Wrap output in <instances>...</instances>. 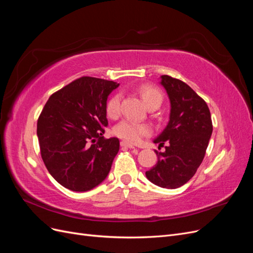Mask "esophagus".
Here are the masks:
<instances>
[{
    "mask_svg": "<svg viewBox=\"0 0 253 253\" xmlns=\"http://www.w3.org/2000/svg\"><path fill=\"white\" fill-rule=\"evenodd\" d=\"M120 145L122 148H128V149H135V147L134 145L132 144V143H129V142H126V141H121L120 142Z\"/></svg>",
    "mask_w": 253,
    "mask_h": 253,
    "instance_id": "1",
    "label": "esophagus"
}]
</instances>
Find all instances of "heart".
<instances>
[{"mask_svg":"<svg viewBox=\"0 0 253 253\" xmlns=\"http://www.w3.org/2000/svg\"><path fill=\"white\" fill-rule=\"evenodd\" d=\"M140 95L142 101L148 108H159L160 104L163 103L164 96L159 88L151 84H142L137 89ZM120 102L121 96L116 93L110 97L106 102V114L111 118H116L120 114ZM114 133L120 138L125 139L131 143H137L141 140L143 136H147L151 133V128L148 125L138 124L133 120L126 119L121 121L114 128Z\"/></svg>","mask_w":253,"mask_h":253,"instance_id":"b5f03b06","label":"heart"}]
</instances>
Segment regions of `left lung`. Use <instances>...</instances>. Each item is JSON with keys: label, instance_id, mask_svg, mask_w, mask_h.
I'll return each instance as SVG.
<instances>
[{"label": "left lung", "instance_id": "left-lung-1", "mask_svg": "<svg viewBox=\"0 0 253 253\" xmlns=\"http://www.w3.org/2000/svg\"><path fill=\"white\" fill-rule=\"evenodd\" d=\"M171 103L170 120L155 143L165 152L155 151L156 165L145 172L156 186L176 189L185 185L203 163L212 134V120L208 105L187 83L170 76H162Z\"/></svg>", "mask_w": 253, "mask_h": 253}]
</instances>
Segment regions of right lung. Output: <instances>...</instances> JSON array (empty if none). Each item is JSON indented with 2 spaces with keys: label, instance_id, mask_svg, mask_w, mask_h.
<instances>
[{
  "label": "right lung",
  "instance_id": "obj_1",
  "mask_svg": "<svg viewBox=\"0 0 253 253\" xmlns=\"http://www.w3.org/2000/svg\"><path fill=\"white\" fill-rule=\"evenodd\" d=\"M119 84L81 77L53 93L37 124L41 156L61 186L85 192L108 176L119 139H105L106 101Z\"/></svg>",
  "mask_w": 253,
  "mask_h": 253
}]
</instances>
